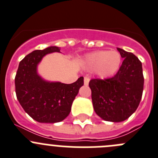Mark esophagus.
<instances>
[{"instance_id":"34e87169","label":"esophagus","mask_w":158,"mask_h":158,"mask_svg":"<svg viewBox=\"0 0 158 158\" xmlns=\"http://www.w3.org/2000/svg\"><path fill=\"white\" fill-rule=\"evenodd\" d=\"M89 81H90L89 77H85V78H84V83H85V85H88Z\"/></svg>"}]
</instances>
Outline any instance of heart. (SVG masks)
Masks as SVG:
<instances>
[{
	"label": "heart",
	"instance_id": "obj_1",
	"mask_svg": "<svg viewBox=\"0 0 158 158\" xmlns=\"http://www.w3.org/2000/svg\"><path fill=\"white\" fill-rule=\"evenodd\" d=\"M121 56L116 51L98 50L88 53L83 60V66L88 70H95L98 76L106 78L113 75L119 68Z\"/></svg>",
	"mask_w": 158,
	"mask_h": 158
}]
</instances>
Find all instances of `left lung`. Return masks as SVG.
I'll list each match as a JSON object with an SVG mask.
<instances>
[{"label":"left lung","instance_id":"8db88e82","mask_svg":"<svg viewBox=\"0 0 158 158\" xmlns=\"http://www.w3.org/2000/svg\"><path fill=\"white\" fill-rule=\"evenodd\" d=\"M123 64L116 74L108 79L89 82L94 112L109 122L127 119L139 106L143 91L142 64L132 52L117 48Z\"/></svg>","mask_w":158,"mask_h":158}]
</instances>
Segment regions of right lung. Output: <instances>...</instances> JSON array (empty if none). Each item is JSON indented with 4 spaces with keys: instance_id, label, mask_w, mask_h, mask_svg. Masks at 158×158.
I'll use <instances>...</instances> for the list:
<instances>
[{
    "instance_id": "right-lung-1",
    "label": "right lung",
    "mask_w": 158,
    "mask_h": 158,
    "mask_svg": "<svg viewBox=\"0 0 158 158\" xmlns=\"http://www.w3.org/2000/svg\"><path fill=\"white\" fill-rule=\"evenodd\" d=\"M57 46L34 50L19 63L15 83L19 103L27 114L39 123H55L68 116L79 89L84 85L81 77L72 84L50 82L39 75L37 67L43 56L58 52Z\"/></svg>"
}]
</instances>
